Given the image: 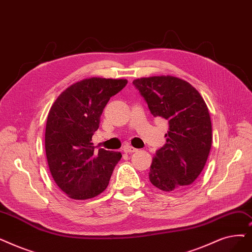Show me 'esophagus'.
I'll return each mask as SVG.
<instances>
[{
    "label": "esophagus",
    "mask_w": 252,
    "mask_h": 252,
    "mask_svg": "<svg viewBox=\"0 0 252 252\" xmlns=\"http://www.w3.org/2000/svg\"><path fill=\"white\" fill-rule=\"evenodd\" d=\"M124 151H125L126 153H133V152H136V151H138V149H137V148H134L133 146L126 145V146L124 147Z\"/></svg>",
    "instance_id": "34e87169"
}]
</instances>
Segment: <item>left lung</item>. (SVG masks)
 Masks as SVG:
<instances>
[{
  "label": "left lung",
  "instance_id": "left-lung-1",
  "mask_svg": "<svg viewBox=\"0 0 252 252\" xmlns=\"http://www.w3.org/2000/svg\"><path fill=\"white\" fill-rule=\"evenodd\" d=\"M151 114L166 119V144L152 159L149 180L162 191L182 190L203 171L212 144L208 107L189 82L174 76H152L133 81Z\"/></svg>",
  "mask_w": 252,
  "mask_h": 252
}]
</instances>
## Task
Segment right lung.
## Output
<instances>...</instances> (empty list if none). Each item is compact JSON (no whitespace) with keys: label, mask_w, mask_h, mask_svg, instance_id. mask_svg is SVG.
<instances>
[{"label":"right lung","mask_w":252,"mask_h":252,"mask_svg":"<svg viewBox=\"0 0 252 252\" xmlns=\"http://www.w3.org/2000/svg\"><path fill=\"white\" fill-rule=\"evenodd\" d=\"M126 79L92 77L64 90L53 103L45 129L48 167L58 187L74 200L102 193L122 153L100 148L92 138L110 97L126 85Z\"/></svg>","instance_id":"add662e5"}]
</instances>
